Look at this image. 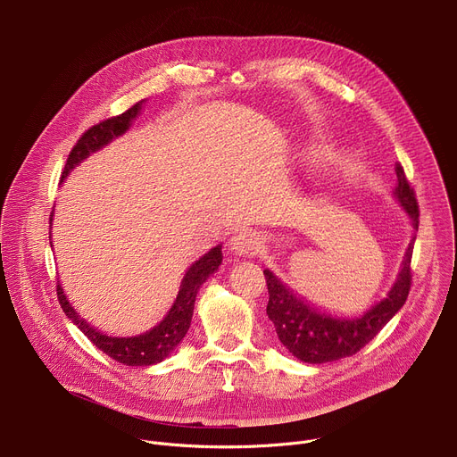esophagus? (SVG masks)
Instances as JSON below:
<instances>
[{"instance_id": "esophagus-1", "label": "esophagus", "mask_w": 457, "mask_h": 457, "mask_svg": "<svg viewBox=\"0 0 457 457\" xmlns=\"http://www.w3.org/2000/svg\"><path fill=\"white\" fill-rule=\"evenodd\" d=\"M229 247L238 256H254L260 247V235L251 229H242L231 237Z\"/></svg>"}]
</instances>
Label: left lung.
Returning <instances> with one entry per match:
<instances>
[{
  "instance_id": "left-lung-1",
  "label": "left lung",
  "mask_w": 457,
  "mask_h": 457,
  "mask_svg": "<svg viewBox=\"0 0 457 457\" xmlns=\"http://www.w3.org/2000/svg\"><path fill=\"white\" fill-rule=\"evenodd\" d=\"M396 175L398 186L395 189V197L409 213L412 226L418 231L420 208L414 189L411 187L402 164H396ZM412 242L405 253L398 280L388 291L386 298L372 305L358 318H337L320 312L303 298L287 289L270 270H264L270 293L266 311L270 320L275 323L278 340L293 356L305 363H328L356 354L403 307L412 284Z\"/></svg>"
}]
</instances>
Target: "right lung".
Listing matches in <instances>:
<instances>
[{"instance_id": "1", "label": "right lung", "mask_w": 457, "mask_h": 457, "mask_svg": "<svg viewBox=\"0 0 457 457\" xmlns=\"http://www.w3.org/2000/svg\"><path fill=\"white\" fill-rule=\"evenodd\" d=\"M143 103L145 101H139L132 108L122 112L120 115L104 119V120L94 124L92 128H88L87 132L79 137V141L74 145V148L67 159V164H64L61 180L90 154L101 150L112 139L122 136L129 128V124H132V120L139 115ZM52 217H54V213H50V224H52ZM220 262H222V245H217V247L210 249L204 256H201L197 262H195L186 271V277L182 278L177 300L171 305L166 318L161 323H157L154 329H150L143 335H137V337L117 338V337H108V335L99 333L96 328H92L90 323H87V320H83L74 311V307L71 305L67 296H64L59 284H57V300H59L64 314H67L78 325V328L83 331V335L99 351H103L112 360H115L122 365L148 367V365L162 361L186 337L189 325H191L195 298H197L201 286L210 278V275H213L219 270Z\"/></svg>"}]
</instances>
